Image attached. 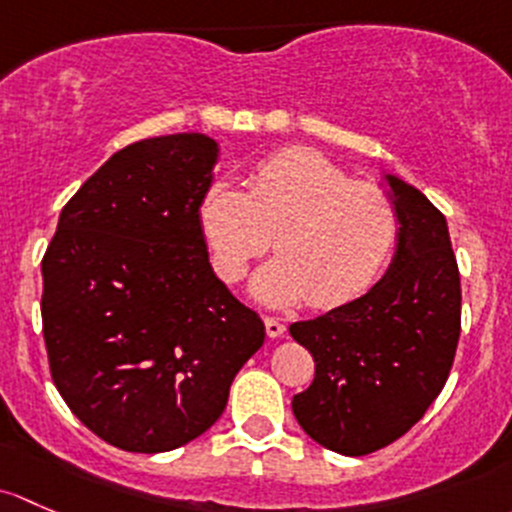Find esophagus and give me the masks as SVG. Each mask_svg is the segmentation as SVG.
I'll return each instance as SVG.
<instances>
[{
	"label": "esophagus",
	"instance_id": "esophagus-1",
	"mask_svg": "<svg viewBox=\"0 0 512 512\" xmlns=\"http://www.w3.org/2000/svg\"><path fill=\"white\" fill-rule=\"evenodd\" d=\"M263 325H266L268 337H281L283 333H286V325H283L278 318H271V315H266V318H263Z\"/></svg>",
	"mask_w": 512,
	"mask_h": 512
}]
</instances>
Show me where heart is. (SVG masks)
<instances>
[{
  "instance_id": "b5f03b06",
  "label": "heart",
  "mask_w": 512,
  "mask_h": 512,
  "mask_svg": "<svg viewBox=\"0 0 512 512\" xmlns=\"http://www.w3.org/2000/svg\"><path fill=\"white\" fill-rule=\"evenodd\" d=\"M199 226L224 283L273 246L278 256L251 281L268 305L308 298L337 308L377 281L399 239V212L377 184L355 182L342 167L303 147L268 155L246 177V192L214 182L199 202Z\"/></svg>"
}]
</instances>
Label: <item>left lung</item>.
I'll use <instances>...</instances> for the list:
<instances>
[{
	"mask_svg": "<svg viewBox=\"0 0 512 512\" xmlns=\"http://www.w3.org/2000/svg\"><path fill=\"white\" fill-rule=\"evenodd\" d=\"M399 212L392 263L362 298L291 325L315 360L293 397L305 434L365 456L407 434L449 379L461 335V278L444 214L404 179L384 175Z\"/></svg>",
	"mask_w": 512,
	"mask_h": 512,
	"instance_id": "1",
	"label": "left lung"
}]
</instances>
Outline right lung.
<instances>
[{
    "label": "right lung",
    "instance_id": "right-lung-1",
    "mask_svg": "<svg viewBox=\"0 0 512 512\" xmlns=\"http://www.w3.org/2000/svg\"><path fill=\"white\" fill-rule=\"evenodd\" d=\"M217 160L202 133L123 147L68 199L41 261L51 379L123 451L202 436L266 337L209 263L199 202Z\"/></svg>",
    "mask_w": 512,
    "mask_h": 512
}]
</instances>
